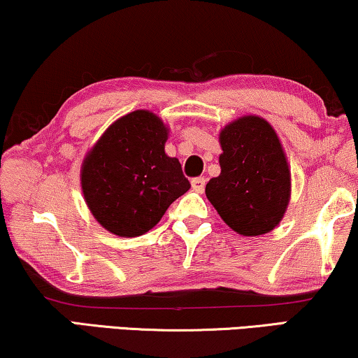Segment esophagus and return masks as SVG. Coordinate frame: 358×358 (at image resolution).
Segmentation results:
<instances>
[{
	"label": "esophagus",
	"mask_w": 358,
	"mask_h": 358,
	"mask_svg": "<svg viewBox=\"0 0 358 358\" xmlns=\"http://www.w3.org/2000/svg\"><path fill=\"white\" fill-rule=\"evenodd\" d=\"M190 184H192V189L195 190V192L202 194L203 192V187H205V179L203 178H195L190 180Z\"/></svg>",
	"instance_id": "esophagus-1"
}]
</instances>
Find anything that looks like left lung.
Listing matches in <instances>:
<instances>
[{"mask_svg": "<svg viewBox=\"0 0 358 358\" xmlns=\"http://www.w3.org/2000/svg\"><path fill=\"white\" fill-rule=\"evenodd\" d=\"M218 178L205 194L220 217L241 236L278 227L292 195L290 164L277 131L259 115H243L220 130Z\"/></svg>", "mask_w": 358, "mask_h": 358, "instance_id": "8db88e82", "label": "left lung"}]
</instances>
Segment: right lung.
I'll return each mask as SVG.
<instances>
[{
  "label": "right lung",
  "mask_w": 358,
  "mask_h": 358,
  "mask_svg": "<svg viewBox=\"0 0 358 358\" xmlns=\"http://www.w3.org/2000/svg\"><path fill=\"white\" fill-rule=\"evenodd\" d=\"M169 127L155 112L122 115L83 159L85 202L96 222L120 238L141 236L190 189L178 158L166 155Z\"/></svg>",
  "instance_id": "right-lung-1"
}]
</instances>
